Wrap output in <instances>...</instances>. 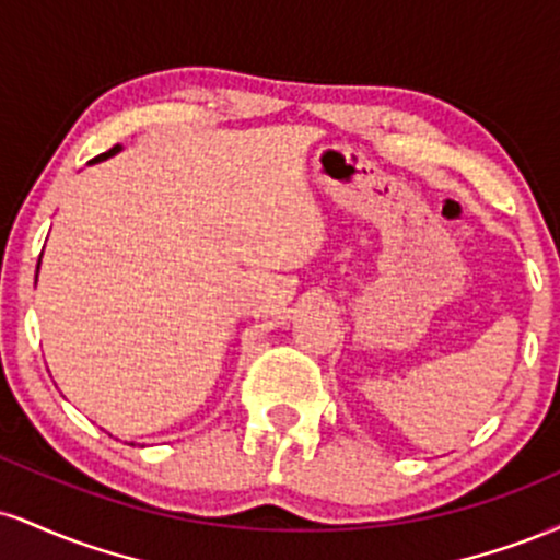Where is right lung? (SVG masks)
<instances>
[{
    "label": "right lung",
    "mask_w": 560,
    "mask_h": 560,
    "mask_svg": "<svg viewBox=\"0 0 560 560\" xmlns=\"http://www.w3.org/2000/svg\"><path fill=\"white\" fill-rule=\"evenodd\" d=\"M115 150H118V147H113V150H107V152H102V155L100 158H94V160H102V158H107V155H113V152Z\"/></svg>",
    "instance_id": "1"
}]
</instances>
